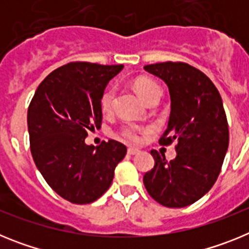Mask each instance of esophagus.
Returning <instances> with one entry per match:
<instances>
[{
  "instance_id": "34e87169",
  "label": "esophagus",
  "mask_w": 249,
  "mask_h": 249,
  "mask_svg": "<svg viewBox=\"0 0 249 249\" xmlns=\"http://www.w3.org/2000/svg\"><path fill=\"white\" fill-rule=\"evenodd\" d=\"M127 153H128L129 156H135V155H137V153H140V149L133 148V147H129L128 151H127Z\"/></svg>"
}]
</instances>
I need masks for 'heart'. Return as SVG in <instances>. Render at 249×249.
Returning <instances> with one entry per match:
<instances>
[{
	"label": "heart",
	"mask_w": 249,
	"mask_h": 249,
	"mask_svg": "<svg viewBox=\"0 0 249 249\" xmlns=\"http://www.w3.org/2000/svg\"><path fill=\"white\" fill-rule=\"evenodd\" d=\"M135 89H137L138 93L141 94V97L143 98L147 103L152 102L155 100H160L162 96V89H160V85L155 82L153 80L149 78H140L135 82ZM114 100V89L109 87L103 92L102 97H101V107L105 112L109 111L112 108ZM120 135L122 136L124 140L137 143L142 140V129L136 124H127L121 129Z\"/></svg>",
	"instance_id": "obj_1"
}]
</instances>
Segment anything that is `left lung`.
Returning <instances> with one entry per match:
<instances>
[{
	"mask_svg": "<svg viewBox=\"0 0 249 249\" xmlns=\"http://www.w3.org/2000/svg\"><path fill=\"white\" fill-rule=\"evenodd\" d=\"M143 68L166 83L171 97L168 126L160 143L177 141V156L171 160L152 149L155 167L143 183L158 203L182 208L202 198L218 178L230 142L227 117L218 89L197 68L182 62Z\"/></svg>",
	"mask_w": 249,
	"mask_h": 249,
	"instance_id": "left-lung-1",
	"label": "left lung"
}]
</instances>
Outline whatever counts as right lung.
I'll return each instance as SVG.
<instances>
[{
  "label": "right lung",
  "instance_id": "right-lung-1",
  "mask_svg": "<svg viewBox=\"0 0 249 249\" xmlns=\"http://www.w3.org/2000/svg\"><path fill=\"white\" fill-rule=\"evenodd\" d=\"M123 65L71 62L51 72L28 107L31 153L50 187L76 204L92 203L108 190L114 168L127 148L109 140L86 144L87 132L100 127L101 97Z\"/></svg>",
  "mask_w": 249,
  "mask_h": 249
}]
</instances>
